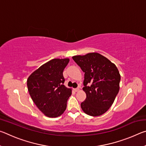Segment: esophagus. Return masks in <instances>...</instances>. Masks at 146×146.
Instances as JSON below:
<instances>
[{
  "label": "esophagus",
  "instance_id": "esophagus-1",
  "mask_svg": "<svg viewBox=\"0 0 146 146\" xmlns=\"http://www.w3.org/2000/svg\"><path fill=\"white\" fill-rule=\"evenodd\" d=\"M74 90H75V91H76H76H78L79 90H80V89H79L78 88H75V89H74Z\"/></svg>",
  "mask_w": 146,
  "mask_h": 146
}]
</instances>
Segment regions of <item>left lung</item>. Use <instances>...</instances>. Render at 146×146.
Listing matches in <instances>:
<instances>
[{"instance_id":"1","label":"left lung","mask_w":146,"mask_h":146,"mask_svg":"<svg viewBox=\"0 0 146 146\" xmlns=\"http://www.w3.org/2000/svg\"><path fill=\"white\" fill-rule=\"evenodd\" d=\"M84 74L83 90L86 100L80 106L93 117L103 115L110 109L119 91L120 75L114 64L97 53L73 56Z\"/></svg>"}]
</instances>
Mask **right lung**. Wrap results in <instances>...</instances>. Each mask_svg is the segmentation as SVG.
Masks as SVG:
<instances>
[{
    "label": "right lung",
    "mask_w": 146,
    "mask_h": 146,
    "mask_svg": "<svg viewBox=\"0 0 146 146\" xmlns=\"http://www.w3.org/2000/svg\"><path fill=\"white\" fill-rule=\"evenodd\" d=\"M69 61L68 58L52 59L35 71L27 80L33 102L48 117H59L67 107L71 90L64 85L63 71Z\"/></svg>",
    "instance_id": "add662e5"
}]
</instances>
